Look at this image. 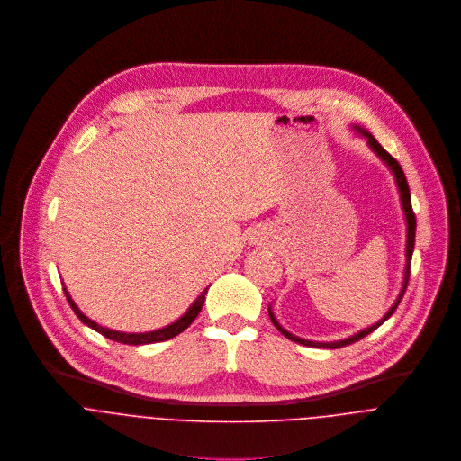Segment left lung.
<instances>
[{"mask_svg": "<svg viewBox=\"0 0 461 461\" xmlns=\"http://www.w3.org/2000/svg\"><path fill=\"white\" fill-rule=\"evenodd\" d=\"M353 131H357V134H360V136H364L366 140H367V145H369V149L387 165V168L391 170V174L394 176L395 186H397V192H399V200H401V207H402V214H404V223H406V249H404V256H406V264H404V276H402V285H401V291H399V294H397V298H395L394 303H393V307L387 311V314L378 321V323H375V325H371V327H367V329L360 330V331H357L355 335H349V337H346V339H340V340H331V342H320V340H309V339H302V337H298V335H293L291 331H287V330L284 329L278 321H276V318H275V314H273V311H271V305L267 307V314H269V320H271V323L275 325V329L278 330L282 335H285L287 339H291V340H294V342H298V344H303V346H312V348H327V349H337V348H342V346H348V344H353V342H357V340H360L362 337H366V335H369L371 331H375V330L378 329L380 325H384L393 314H394L395 309H397V305H399V302H401V298H402V294H404V291H406V285H408V278H410V263H411V254H413V245H415V214H413V211H411V200H410V188H408V183H406V177H404V172H402V168L399 167V163L395 161L394 158L376 141V138L371 134V132L367 131V130H364V128H360V126H353Z\"/></svg>", "mask_w": 461, "mask_h": 461, "instance_id": "left-lung-1", "label": "left lung"}]
</instances>
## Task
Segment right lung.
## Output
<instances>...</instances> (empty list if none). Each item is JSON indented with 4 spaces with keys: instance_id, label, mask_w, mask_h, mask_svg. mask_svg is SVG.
<instances>
[{
    "instance_id": "obj_1",
    "label": "right lung",
    "mask_w": 461,
    "mask_h": 461,
    "mask_svg": "<svg viewBox=\"0 0 461 461\" xmlns=\"http://www.w3.org/2000/svg\"><path fill=\"white\" fill-rule=\"evenodd\" d=\"M64 291H66L67 302H68L70 309L74 311V314L79 318V321H81L83 325H86L88 329L99 331L101 335H104V337H108V339H112V340H115V342L131 344V346L154 344V342L168 340V339H172V337L179 335L181 331H185V330L188 329V327L194 323V320L197 318L198 312L202 311V305H203V302H205V294H207V287H205V289L198 294L197 300L190 305V309H188V311H186L179 320H176L174 323H170V325H167V327H163V329L152 330V331H140V333H128V331L106 329V327H101L99 323L92 321L90 318H86V316L79 311V307L74 303V300L70 298V294H68V291H67L66 287H64Z\"/></svg>"
}]
</instances>
